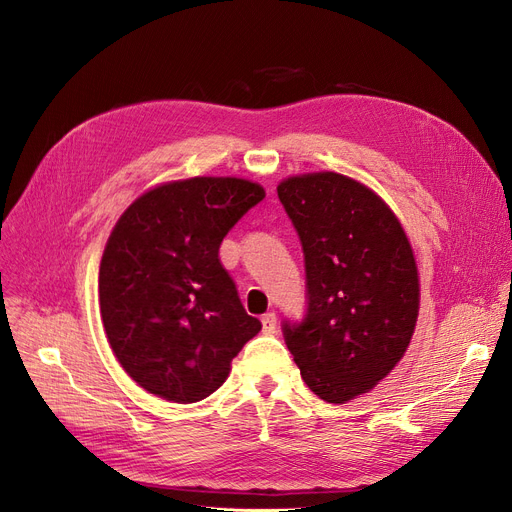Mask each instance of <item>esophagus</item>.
<instances>
[{"mask_svg": "<svg viewBox=\"0 0 512 512\" xmlns=\"http://www.w3.org/2000/svg\"><path fill=\"white\" fill-rule=\"evenodd\" d=\"M261 326H263V334H276V330H278L276 313H265L261 317Z\"/></svg>", "mask_w": 512, "mask_h": 512, "instance_id": "esophagus-1", "label": "esophagus"}]
</instances>
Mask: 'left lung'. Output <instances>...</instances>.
I'll return each instance as SVG.
<instances>
[{"label":"left lung","instance_id":"left-lung-1","mask_svg":"<svg viewBox=\"0 0 512 512\" xmlns=\"http://www.w3.org/2000/svg\"><path fill=\"white\" fill-rule=\"evenodd\" d=\"M301 238L303 321H284L305 384L326 402L369 392L405 355L419 315V276L392 209L365 184L315 172L278 184Z\"/></svg>","mask_w":512,"mask_h":512}]
</instances>
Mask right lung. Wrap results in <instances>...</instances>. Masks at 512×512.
<instances>
[{
    "label": "right lung",
    "instance_id": "1",
    "mask_svg": "<svg viewBox=\"0 0 512 512\" xmlns=\"http://www.w3.org/2000/svg\"><path fill=\"white\" fill-rule=\"evenodd\" d=\"M263 197L259 184L242 178L168 182L134 201L107 238L103 328L124 371L147 392L182 405L207 398L261 330L218 253Z\"/></svg>",
    "mask_w": 512,
    "mask_h": 512
}]
</instances>
